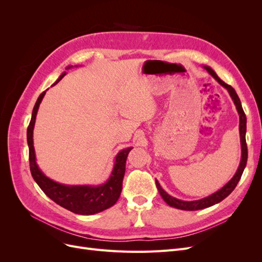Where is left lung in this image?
Returning <instances> with one entry per match:
<instances>
[{
	"instance_id": "left-lung-1",
	"label": "left lung",
	"mask_w": 262,
	"mask_h": 262,
	"mask_svg": "<svg viewBox=\"0 0 262 262\" xmlns=\"http://www.w3.org/2000/svg\"><path fill=\"white\" fill-rule=\"evenodd\" d=\"M203 68L208 71V72L215 78L219 84H221L224 89L227 90L229 96H231L232 100L234 101V105L236 106L237 113L239 115V137H241V147H242V157H241V163L238 168H237L235 175L232 177V179L229 180L227 184H225L221 189H219L217 191H215L214 193L202 198V199L199 200H193V201H185V200H180L177 199V198L172 196L170 194H168L165 190L161 187L160 182H158L155 179L156 182V187L158 189V192L162 195V198L164 199V201L167 203L168 205L172 208H176L179 210H185V211H196V210H202L205 208L212 207V205L216 204L219 202H221L222 200H224L226 196H228L229 194L232 193L233 190L235 189V187L238 184V181L243 175L244 169L246 167V164H247V158H248V150H247V144H246V128H247V119H246V115L243 110L242 107V102L241 99L238 97V95L235 92V90L231 85H228L226 83H224L221 78L217 76V74L214 72V71L208 67V66H203Z\"/></svg>"
}]
</instances>
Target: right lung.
I'll return each mask as SVG.
<instances>
[{
	"label": "right lung",
	"mask_w": 262,
	"mask_h": 262,
	"mask_svg": "<svg viewBox=\"0 0 262 262\" xmlns=\"http://www.w3.org/2000/svg\"><path fill=\"white\" fill-rule=\"evenodd\" d=\"M77 67V66H76ZM72 68V66L67 67V70ZM66 72H63L53 85L58 84ZM47 90L40 94L38 97L35 107L31 114V120L27 129V143L29 148V165L31 176L40 187L42 191L48 195L51 200L61 205L71 212L82 215H92V214L99 213L110 207L118 201L122 190V180L125 172L126 157L132 146L121 149L119 152L114 162V168L110 172V176L106 182L100 185H64L54 181L48 176H46L43 171L39 168L37 164V158L34 147V128L36 122V117L39 106L45 97Z\"/></svg>",
	"instance_id": "right-lung-1"
}]
</instances>
